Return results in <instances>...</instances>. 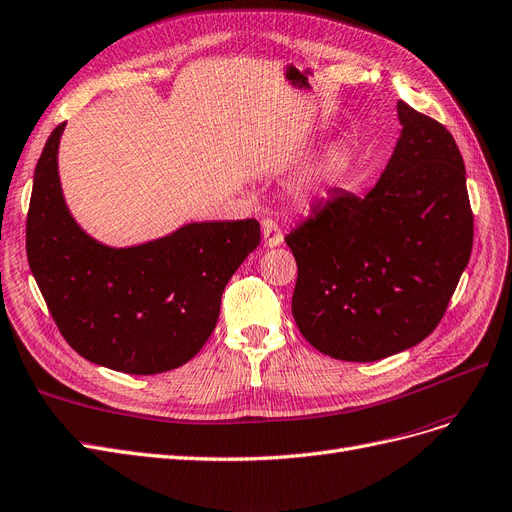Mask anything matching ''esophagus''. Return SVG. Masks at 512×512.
<instances>
[{
  "mask_svg": "<svg viewBox=\"0 0 512 512\" xmlns=\"http://www.w3.org/2000/svg\"><path fill=\"white\" fill-rule=\"evenodd\" d=\"M261 236H263V242H266V246H270V249L283 242V232H280V225L274 219L261 221Z\"/></svg>",
  "mask_w": 512,
  "mask_h": 512,
  "instance_id": "34e87169",
  "label": "esophagus"
}]
</instances>
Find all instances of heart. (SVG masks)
<instances>
[{
    "mask_svg": "<svg viewBox=\"0 0 512 512\" xmlns=\"http://www.w3.org/2000/svg\"><path fill=\"white\" fill-rule=\"evenodd\" d=\"M355 155L346 144H334L317 163V168L310 172L308 183L317 187H332L344 180V176L351 172Z\"/></svg>",
    "mask_w": 512,
    "mask_h": 512,
    "instance_id": "obj_1",
    "label": "heart"
}]
</instances>
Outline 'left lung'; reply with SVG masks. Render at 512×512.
I'll return each instance as SVG.
<instances>
[{
	"label": "left lung",
	"mask_w": 512,
	"mask_h": 512,
	"mask_svg": "<svg viewBox=\"0 0 512 512\" xmlns=\"http://www.w3.org/2000/svg\"><path fill=\"white\" fill-rule=\"evenodd\" d=\"M398 144L359 197L334 189L285 238L291 312L317 351L378 361L430 336L472 253L466 168L449 129L398 102Z\"/></svg>",
	"instance_id": "1"
}]
</instances>
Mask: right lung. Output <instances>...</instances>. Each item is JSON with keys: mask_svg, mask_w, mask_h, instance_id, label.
Masks as SVG:
<instances>
[{"mask_svg": "<svg viewBox=\"0 0 512 512\" xmlns=\"http://www.w3.org/2000/svg\"><path fill=\"white\" fill-rule=\"evenodd\" d=\"M63 129L44 144L27 214L29 268L61 336L93 364L125 374L187 364L214 332L229 278L257 249L259 223H187L125 249L97 242L61 191Z\"/></svg>", "mask_w": 512, "mask_h": 512, "instance_id": "right-lung-1", "label": "right lung"}]
</instances>
